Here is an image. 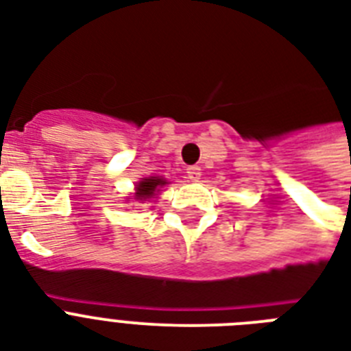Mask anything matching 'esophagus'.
Returning <instances> with one entry per match:
<instances>
[{
    "label": "esophagus",
    "instance_id": "obj_1",
    "mask_svg": "<svg viewBox=\"0 0 351 351\" xmlns=\"http://www.w3.org/2000/svg\"><path fill=\"white\" fill-rule=\"evenodd\" d=\"M187 176H189V180H193V182H197L198 178H200V175H202V173H200V167H197V165H191V167H187Z\"/></svg>",
    "mask_w": 351,
    "mask_h": 351
}]
</instances>
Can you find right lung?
Listing matches in <instances>:
<instances>
[{"mask_svg": "<svg viewBox=\"0 0 351 351\" xmlns=\"http://www.w3.org/2000/svg\"><path fill=\"white\" fill-rule=\"evenodd\" d=\"M165 180L164 178H158V176H149V178H143L136 187V200H147L151 198L156 191H160L158 187L164 186Z\"/></svg>", "mask_w": 351, "mask_h": 351, "instance_id": "1", "label": "right lung"}]
</instances>
